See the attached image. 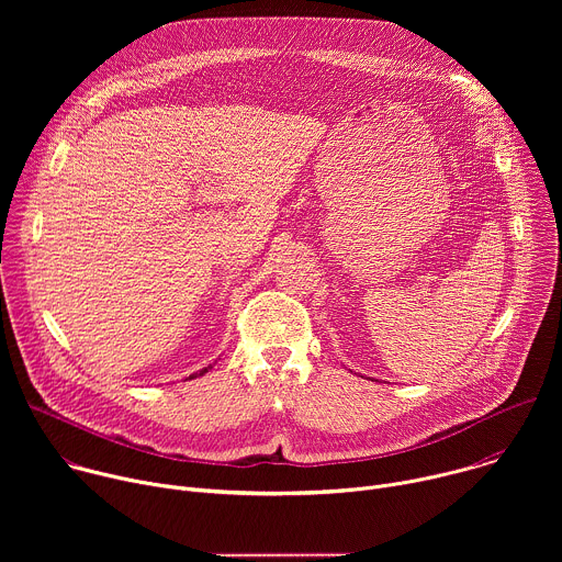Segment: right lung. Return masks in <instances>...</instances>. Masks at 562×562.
Masks as SVG:
<instances>
[{"instance_id": "right-lung-1", "label": "right lung", "mask_w": 562, "mask_h": 562, "mask_svg": "<svg viewBox=\"0 0 562 562\" xmlns=\"http://www.w3.org/2000/svg\"><path fill=\"white\" fill-rule=\"evenodd\" d=\"M209 369H211V367H204V369H202V371H198V373H191V375H189V378H187V380H193V378H198V375H204V373H206V371H209Z\"/></svg>"}]
</instances>
